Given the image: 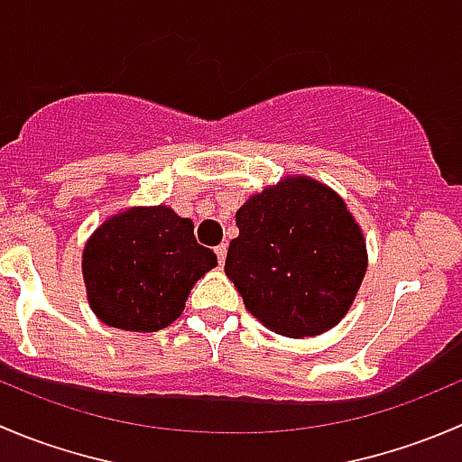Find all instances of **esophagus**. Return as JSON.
I'll list each match as a JSON object with an SVG mask.
<instances>
[{
    "label": "esophagus",
    "instance_id": "esophagus-1",
    "mask_svg": "<svg viewBox=\"0 0 462 462\" xmlns=\"http://www.w3.org/2000/svg\"><path fill=\"white\" fill-rule=\"evenodd\" d=\"M226 254H227V245L226 244H221V245H217V257H218V263H226Z\"/></svg>",
    "mask_w": 462,
    "mask_h": 462
}]
</instances>
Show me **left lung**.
I'll use <instances>...</instances> for the list:
<instances>
[{
	"label": "left lung",
	"instance_id": "8db88e82",
	"mask_svg": "<svg viewBox=\"0 0 462 462\" xmlns=\"http://www.w3.org/2000/svg\"><path fill=\"white\" fill-rule=\"evenodd\" d=\"M236 227L226 275L263 327L304 338L338 325L364 282L368 253L334 189L286 176L241 205Z\"/></svg>",
	"mask_w": 462,
	"mask_h": 462
}]
</instances>
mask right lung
Wrapping results in <instances>:
<instances>
[{
  "label": "right lung",
  "instance_id": "1",
  "mask_svg": "<svg viewBox=\"0 0 462 462\" xmlns=\"http://www.w3.org/2000/svg\"><path fill=\"white\" fill-rule=\"evenodd\" d=\"M217 254L194 236L191 218L167 205L128 208L94 230L83 248V280L103 325L158 331L182 313Z\"/></svg>",
  "mask_w": 462,
  "mask_h": 462
}]
</instances>
